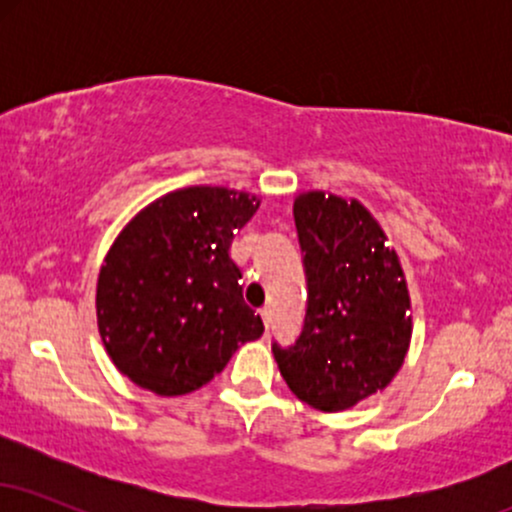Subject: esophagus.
Returning a JSON list of instances; mask_svg holds the SVG:
<instances>
[{
  "mask_svg": "<svg viewBox=\"0 0 512 512\" xmlns=\"http://www.w3.org/2000/svg\"><path fill=\"white\" fill-rule=\"evenodd\" d=\"M260 315H262L264 327H267V330H269V325H272V308H262Z\"/></svg>",
  "mask_w": 512,
  "mask_h": 512,
  "instance_id": "obj_1",
  "label": "esophagus"
}]
</instances>
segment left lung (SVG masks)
<instances>
[{
	"instance_id": "1",
	"label": "left lung",
	"mask_w": 512,
	"mask_h": 512,
	"mask_svg": "<svg viewBox=\"0 0 512 512\" xmlns=\"http://www.w3.org/2000/svg\"><path fill=\"white\" fill-rule=\"evenodd\" d=\"M308 279L296 344H272L286 385L320 411H344L385 390L411 342V301L397 252L358 199H293Z\"/></svg>"
}]
</instances>
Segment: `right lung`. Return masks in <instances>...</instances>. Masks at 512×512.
I'll return each instance as SVG.
<instances>
[{"mask_svg":"<svg viewBox=\"0 0 512 512\" xmlns=\"http://www.w3.org/2000/svg\"><path fill=\"white\" fill-rule=\"evenodd\" d=\"M260 197L195 185L168 192L120 231L96 286L98 332L134 385L178 397L207 385L262 317L243 301L231 243Z\"/></svg>","mask_w":512,"mask_h":512,"instance_id":"obj_1","label":"right lung"}]
</instances>
